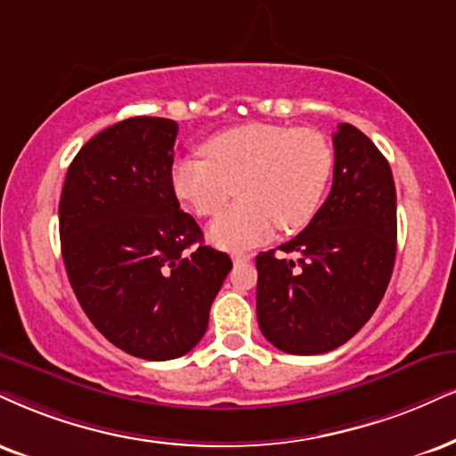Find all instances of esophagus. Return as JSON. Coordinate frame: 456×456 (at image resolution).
<instances>
[{"instance_id": "esophagus-1", "label": "esophagus", "mask_w": 456, "mask_h": 456, "mask_svg": "<svg viewBox=\"0 0 456 456\" xmlns=\"http://www.w3.org/2000/svg\"><path fill=\"white\" fill-rule=\"evenodd\" d=\"M251 260V256L249 254H243V251H237V254H232V262L234 264H245V262H249Z\"/></svg>"}]
</instances>
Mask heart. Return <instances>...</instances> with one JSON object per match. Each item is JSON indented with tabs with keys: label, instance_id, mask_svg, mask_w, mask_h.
<instances>
[{
	"label": "heart",
	"instance_id": "obj_1",
	"mask_svg": "<svg viewBox=\"0 0 456 456\" xmlns=\"http://www.w3.org/2000/svg\"><path fill=\"white\" fill-rule=\"evenodd\" d=\"M205 160L173 167V190L199 217H217L237 190L240 202L209 228L211 243L243 249L305 228L322 207L334 154L322 133L251 122L213 134Z\"/></svg>",
	"mask_w": 456,
	"mask_h": 456
}]
</instances>
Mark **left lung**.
Returning <instances> with one entry per match:
<instances>
[{"label":"left lung","instance_id":"8db88e82","mask_svg":"<svg viewBox=\"0 0 456 456\" xmlns=\"http://www.w3.org/2000/svg\"><path fill=\"white\" fill-rule=\"evenodd\" d=\"M397 202L389 162L353 125L334 133V182L297 237L256 257L257 323L291 355L345 345L368 323L389 285Z\"/></svg>","mask_w":456,"mask_h":456}]
</instances>
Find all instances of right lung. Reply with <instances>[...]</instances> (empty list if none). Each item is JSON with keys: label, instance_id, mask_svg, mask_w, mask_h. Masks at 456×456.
Segmentation results:
<instances>
[{"label": "right lung", "instance_id": "add662e5", "mask_svg": "<svg viewBox=\"0 0 456 456\" xmlns=\"http://www.w3.org/2000/svg\"><path fill=\"white\" fill-rule=\"evenodd\" d=\"M177 131L175 120L137 116L94 134L67 168L59 202L61 251L77 302L111 345L148 362L199 345L232 268L179 209L171 175Z\"/></svg>", "mask_w": 456, "mask_h": 456}]
</instances>
